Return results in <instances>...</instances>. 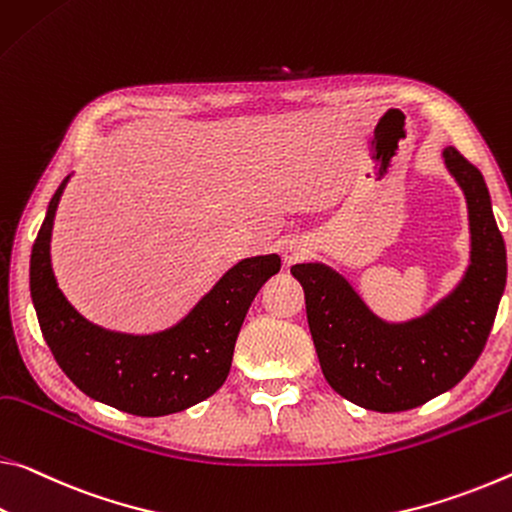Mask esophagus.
Returning <instances> with one entry per match:
<instances>
[{"label":"esophagus","instance_id":"34e87169","mask_svg":"<svg viewBox=\"0 0 512 512\" xmlns=\"http://www.w3.org/2000/svg\"><path fill=\"white\" fill-rule=\"evenodd\" d=\"M280 255H282V262L291 266L310 255V246H307V241L300 237H285L280 241Z\"/></svg>","mask_w":512,"mask_h":512}]
</instances>
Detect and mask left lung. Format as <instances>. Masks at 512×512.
I'll return each instance as SVG.
<instances>
[{
	"label": "left lung",
	"mask_w": 512,
	"mask_h": 512,
	"mask_svg": "<svg viewBox=\"0 0 512 512\" xmlns=\"http://www.w3.org/2000/svg\"><path fill=\"white\" fill-rule=\"evenodd\" d=\"M469 218L462 278L426 312L405 321L376 314L353 282L323 262L291 266L303 285L307 323L328 385L360 408L401 412L456 387L481 355L506 289V246L481 170L442 150Z\"/></svg>",
	"instance_id": "obj_1"
}]
</instances>
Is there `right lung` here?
<instances>
[{
	"label": "right lung",
	"instance_id": "add662e5",
	"mask_svg": "<svg viewBox=\"0 0 512 512\" xmlns=\"http://www.w3.org/2000/svg\"><path fill=\"white\" fill-rule=\"evenodd\" d=\"M68 175L47 205L31 250L29 289L54 360L81 392L139 417H164L205 401L225 383L241 323L257 291L280 271L278 255L241 259L170 328L132 335L81 316L52 269V227Z\"/></svg>",
	"mask_w": 512,
	"mask_h": 512
}]
</instances>
